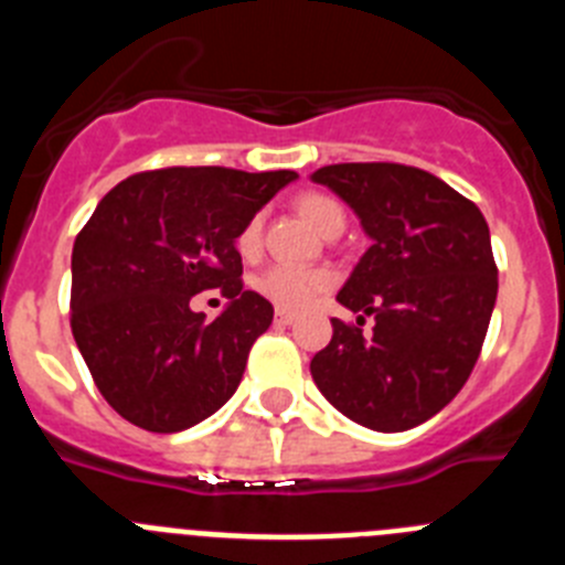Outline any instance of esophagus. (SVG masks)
I'll return each mask as SVG.
<instances>
[{
    "mask_svg": "<svg viewBox=\"0 0 565 565\" xmlns=\"http://www.w3.org/2000/svg\"><path fill=\"white\" fill-rule=\"evenodd\" d=\"M294 319H297V317H294L291 311H277V313H274V322H277V326H291Z\"/></svg>",
    "mask_w": 565,
    "mask_h": 565,
    "instance_id": "1",
    "label": "esophagus"
}]
</instances>
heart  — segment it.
Wrapping results in <instances>:
<instances>
[{
  "label": "heart",
  "instance_id": "heart-1",
  "mask_svg": "<svg viewBox=\"0 0 565 565\" xmlns=\"http://www.w3.org/2000/svg\"><path fill=\"white\" fill-rule=\"evenodd\" d=\"M297 212L308 226L317 228L319 234H328L333 228L344 226V209L333 198L319 192H306L297 198ZM237 252L243 257H254L259 252V221L243 226L237 237ZM331 286V274L322 268H299V266H271L257 277V291L274 306L299 311L306 308L317 294Z\"/></svg>",
  "mask_w": 565,
  "mask_h": 565
}]
</instances>
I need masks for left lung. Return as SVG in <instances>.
Masks as SVG:
<instances>
[{
	"label": "left lung",
	"instance_id": "left-lung-1",
	"mask_svg": "<svg viewBox=\"0 0 565 565\" xmlns=\"http://www.w3.org/2000/svg\"><path fill=\"white\" fill-rule=\"evenodd\" d=\"M371 237L337 299L373 316L374 337L331 319L311 359L322 396L351 422L402 433L456 398L481 353L498 268L481 209L441 178L404 163H333L311 174Z\"/></svg>",
	"mask_w": 565,
	"mask_h": 565
}]
</instances>
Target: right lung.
Listing matches in <instances>:
<instances>
[{
  "label": "right lung",
  "instance_id": "right-lung-1",
  "mask_svg": "<svg viewBox=\"0 0 565 565\" xmlns=\"http://www.w3.org/2000/svg\"><path fill=\"white\" fill-rule=\"evenodd\" d=\"M297 172L169 167L109 189L73 246L70 328L93 382L118 416L181 433L237 391L274 308L243 288L237 237ZM221 287L209 323L188 302Z\"/></svg>",
  "mask_w": 565,
  "mask_h": 565
}]
</instances>
